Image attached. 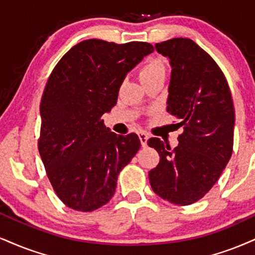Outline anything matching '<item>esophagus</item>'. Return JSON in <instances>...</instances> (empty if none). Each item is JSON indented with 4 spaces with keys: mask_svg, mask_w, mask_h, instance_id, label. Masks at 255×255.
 <instances>
[{
    "mask_svg": "<svg viewBox=\"0 0 255 255\" xmlns=\"http://www.w3.org/2000/svg\"><path fill=\"white\" fill-rule=\"evenodd\" d=\"M139 137H140V141H141V145L142 147H146L147 146V141H148V134L147 133H143V131H141L139 134Z\"/></svg>",
    "mask_w": 255,
    "mask_h": 255,
    "instance_id": "obj_1",
    "label": "esophagus"
}]
</instances>
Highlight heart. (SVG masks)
<instances>
[{
  "mask_svg": "<svg viewBox=\"0 0 255 255\" xmlns=\"http://www.w3.org/2000/svg\"><path fill=\"white\" fill-rule=\"evenodd\" d=\"M164 75H165L164 64H162V61L160 59H157V58L149 59L140 70L141 81H143V79L155 78V77H159V76H164Z\"/></svg>",
  "mask_w": 255,
  "mask_h": 255,
  "instance_id": "obj_1",
  "label": "heart"
}]
</instances>
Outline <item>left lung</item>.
Masks as SVG:
<instances>
[{
    "label": "left lung",
    "instance_id": "8db88e82",
    "mask_svg": "<svg viewBox=\"0 0 255 255\" xmlns=\"http://www.w3.org/2000/svg\"><path fill=\"white\" fill-rule=\"evenodd\" d=\"M155 50L170 61L166 110L183 133L174 149L158 137L148 140L160 155L149 183L165 201L189 205L213 188L232 157L234 104L219 65L191 39L162 41Z\"/></svg>",
    "mask_w": 255,
    "mask_h": 255
}]
</instances>
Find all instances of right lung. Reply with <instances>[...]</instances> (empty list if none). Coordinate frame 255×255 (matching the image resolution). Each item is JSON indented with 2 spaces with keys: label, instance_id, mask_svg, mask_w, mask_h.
<instances>
[{
  "label": "right lung",
  "instance_id": "1",
  "mask_svg": "<svg viewBox=\"0 0 255 255\" xmlns=\"http://www.w3.org/2000/svg\"><path fill=\"white\" fill-rule=\"evenodd\" d=\"M154 51L147 42L118 45L89 39L75 45L52 71L40 104L39 153L64 204L94 211L115 194L120 171L140 148L136 134L103 125L127 73Z\"/></svg>",
  "mask_w": 255,
  "mask_h": 255
}]
</instances>
